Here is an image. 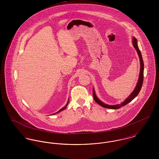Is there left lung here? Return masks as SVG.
Masks as SVG:
<instances>
[{
    "instance_id": "1",
    "label": "left lung",
    "mask_w": 159,
    "mask_h": 159,
    "mask_svg": "<svg viewBox=\"0 0 159 159\" xmlns=\"http://www.w3.org/2000/svg\"><path fill=\"white\" fill-rule=\"evenodd\" d=\"M132 43L134 47L135 48L137 53L138 54V57L139 59V61H140V70H139V78H138V80L136 84V87L134 89V91L130 93V95L123 102H122L120 104H117V105H107L103 102H102L100 100H99L98 98V97H97L95 90L93 88V98L94 100L95 101V102L97 103H98V105H100V106L106 108H110V109H118L120 108V107L125 106V105L128 104L129 102H130L132 100H133L136 96L138 95V94L139 93V91L141 89L142 85H143V73H144V62H143V57L141 56V53L140 52V50L138 48V43H137V40L135 37H133L132 39Z\"/></svg>"
}]
</instances>
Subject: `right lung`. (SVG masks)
<instances>
[{
  "instance_id": "right-lung-1",
  "label": "right lung",
  "mask_w": 159,
  "mask_h": 159,
  "mask_svg": "<svg viewBox=\"0 0 159 159\" xmlns=\"http://www.w3.org/2000/svg\"><path fill=\"white\" fill-rule=\"evenodd\" d=\"M68 102H69V100H68V102H67V104H66V106H65V107H63V108H62V109H61V110H59V111H57V112H56V113L52 114H55L58 113H59V112H61V111H63V110H65V109H66V108H67V105H68Z\"/></svg>"
}]
</instances>
